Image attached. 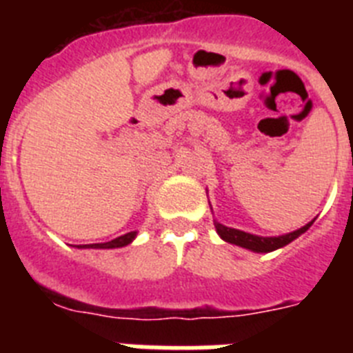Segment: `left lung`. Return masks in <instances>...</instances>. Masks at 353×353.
Segmentation results:
<instances>
[{
  "instance_id": "left-lung-1",
  "label": "left lung",
  "mask_w": 353,
  "mask_h": 353,
  "mask_svg": "<svg viewBox=\"0 0 353 353\" xmlns=\"http://www.w3.org/2000/svg\"><path fill=\"white\" fill-rule=\"evenodd\" d=\"M311 224L313 223L305 224V226H302L301 230H297V232H292L288 233V235H281V236H256V235H251V233L240 232V230H235V228L223 226V224L219 223H215V230H217V233L221 235V239L230 242V244L240 245V248L251 249V251H256V252H270L283 248V245L290 244L292 240H295L299 235H302V233L311 226Z\"/></svg>"
}]
</instances>
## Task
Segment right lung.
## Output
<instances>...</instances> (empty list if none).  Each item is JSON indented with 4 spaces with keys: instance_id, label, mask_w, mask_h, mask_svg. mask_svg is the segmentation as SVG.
I'll return each instance as SVG.
<instances>
[{
    "instance_id": "add662e5",
    "label": "right lung",
    "mask_w": 353,
    "mask_h": 353,
    "mask_svg": "<svg viewBox=\"0 0 353 353\" xmlns=\"http://www.w3.org/2000/svg\"><path fill=\"white\" fill-rule=\"evenodd\" d=\"M136 236V232L125 233V235L118 236V239L111 240V242H104V244H86V245H79V248H93V249H113V248H123V245L130 244Z\"/></svg>"
}]
</instances>
